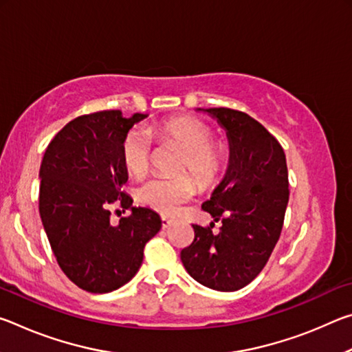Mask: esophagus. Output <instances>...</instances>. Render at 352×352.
<instances>
[{
    "mask_svg": "<svg viewBox=\"0 0 352 352\" xmlns=\"http://www.w3.org/2000/svg\"><path fill=\"white\" fill-rule=\"evenodd\" d=\"M170 225H172V220H170V219L162 217V226H163V228H169Z\"/></svg>",
    "mask_w": 352,
    "mask_h": 352,
    "instance_id": "34e87169",
    "label": "esophagus"
}]
</instances>
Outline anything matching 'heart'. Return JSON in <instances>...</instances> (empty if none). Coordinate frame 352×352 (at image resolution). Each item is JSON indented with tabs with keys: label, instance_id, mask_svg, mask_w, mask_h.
<instances>
[{
	"label": "heart",
	"instance_id": "obj_1",
	"mask_svg": "<svg viewBox=\"0 0 352 352\" xmlns=\"http://www.w3.org/2000/svg\"><path fill=\"white\" fill-rule=\"evenodd\" d=\"M160 141L170 142L183 151L178 170H188L199 186L208 188L219 180L225 166V148L214 144L212 130L204 121L192 116H177L155 124L148 129ZM152 144L144 130L133 129L124 136L121 158L124 168L133 177H142L151 163ZM195 192L194 182L186 175L174 178L155 177L138 190L142 204L162 214H172L186 204Z\"/></svg>",
	"mask_w": 352,
	"mask_h": 352
}]
</instances>
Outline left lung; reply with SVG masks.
I'll return each mask as SVG.
<instances>
[{
	"label": "left lung",
	"instance_id": "obj_1",
	"mask_svg": "<svg viewBox=\"0 0 352 352\" xmlns=\"http://www.w3.org/2000/svg\"><path fill=\"white\" fill-rule=\"evenodd\" d=\"M226 130L230 163L223 180L201 205L212 226L192 225L194 241L180 253L195 281L220 292L245 287L259 275L281 234L289 201V174L281 144L239 110L199 109Z\"/></svg>",
	"mask_w": 352,
	"mask_h": 352
}]
</instances>
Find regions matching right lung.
Here are the masks:
<instances>
[{
    "mask_svg": "<svg viewBox=\"0 0 352 352\" xmlns=\"http://www.w3.org/2000/svg\"><path fill=\"white\" fill-rule=\"evenodd\" d=\"M144 118H124L119 110L76 118L50 142L40 166L38 210L47 241L65 275L91 294L127 284L162 228L157 212L133 206L121 190L129 178L122 140ZM116 199L133 212L111 226L108 205Z\"/></svg>",
    "mask_w": 352,
    "mask_h": 352,
    "instance_id": "right-lung-1",
    "label": "right lung"
}]
</instances>
